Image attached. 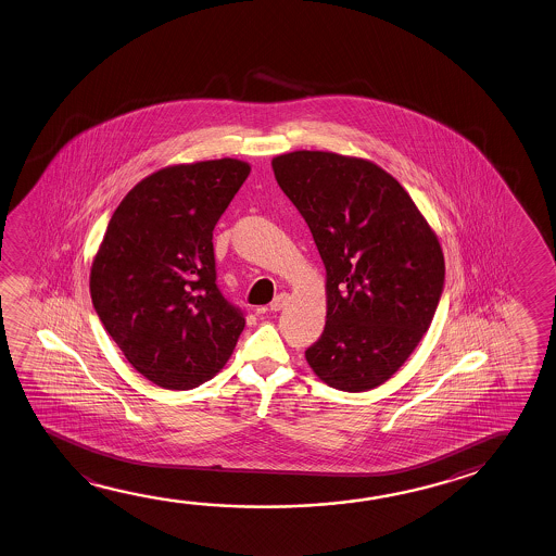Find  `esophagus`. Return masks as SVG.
Returning <instances> with one entry per match:
<instances>
[{"mask_svg": "<svg viewBox=\"0 0 556 556\" xmlns=\"http://www.w3.org/2000/svg\"><path fill=\"white\" fill-rule=\"evenodd\" d=\"M288 300H290V295H288V293H278V295L274 298L273 303H270V311L283 309V305L288 303Z\"/></svg>", "mask_w": 556, "mask_h": 556, "instance_id": "34e87169", "label": "esophagus"}]
</instances>
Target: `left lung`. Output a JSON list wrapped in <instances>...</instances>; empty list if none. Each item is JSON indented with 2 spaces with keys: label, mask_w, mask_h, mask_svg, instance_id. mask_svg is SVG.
<instances>
[{
  "label": "left lung",
  "mask_w": 556,
  "mask_h": 556,
  "mask_svg": "<svg viewBox=\"0 0 556 556\" xmlns=\"http://www.w3.org/2000/svg\"><path fill=\"white\" fill-rule=\"evenodd\" d=\"M327 268V323L305 350L327 386L359 393L413 354L442 298L438 237L399 180L371 161L330 151L273 160Z\"/></svg>",
  "instance_id": "left-lung-1"
}]
</instances>
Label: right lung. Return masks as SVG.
Returning a JSON list of instances; mask_svg holds the SVG:
<instances>
[{
  "label": "right lung",
  "mask_w": 556,
  "mask_h": 556,
  "mask_svg": "<svg viewBox=\"0 0 556 556\" xmlns=\"http://www.w3.org/2000/svg\"><path fill=\"white\" fill-rule=\"evenodd\" d=\"M251 167L200 161L138 182L104 231L91 300L136 371L187 391L216 376L245 329V313L216 283L214 227Z\"/></svg>",
  "instance_id": "1"
}]
</instances>
